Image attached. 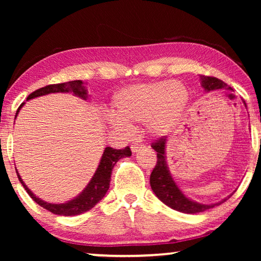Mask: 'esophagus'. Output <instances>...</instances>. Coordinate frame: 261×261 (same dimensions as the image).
Returning <instances> with one entry per match:
<instances>
[{
  "label": "esophagus",
  "mask_w": 261,
  "mask_h": 261,
  "mask_svg": "<svg viewBox=\"0 0 261 261\" xmlns=\"http://www.w3.org/2000/svg\"><path fill=\"white\" fill-rule=\"evenodd\" d=\"M144 148H145L144 145H139V144L131 145V151H132V153H137V152H139V151H141V149H144Z\"/></svg>",
  "instance_id": "esophagus-1"
}]
</instances>
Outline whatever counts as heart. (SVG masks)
<instances>
[{
    "mask_svg": "<svg viewBox=\"0 0 261 261\" xmlns=\"http://www.w3.org/2000/svg\"><path fill=\"white\" fill-rule=\"evenodd\" d=\"M189 90L180 82L136 84L122 88L113 100V113L121 127L146 123L153 136H166L182 122L189 106Z\"/></svg>",
    "mask_w": 261,
    "mask_h": 261,
    "instance_id": "1",
    "label": "heart"
}]
</instances>
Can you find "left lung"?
Returning <instances> with one entry per match:
<instances>
[{"label": "left lung", "instance_id": "8db88e82", "mask_svg": "<svg viewBox=\"0 0 261 261\" xmlns=\"http://www.w3.org/2000/svg\"><path fill=\"white\" fill-rule=\"evenodd\" d=\"M199 78L201 82V86L205 90V92L222 90V88L231 90L230 86H228L226 83L220 81V79L215 77L199 76ZM243 102L245 105V101H243ZM166 138H160L158 141H155V143L152 144L153 149L156 152L158 161L155 168H154L152 171L151 177H149V183H151L153 192L155 193V196L163 202V204L169 206L170 208H173L175 211L182 212V213L197 214L200 213V212H205L210 208H213V207L222 204V202L227 200V198H224L223 200L216 202V204L205 205L190 199V198L185 196L182 192V190L178 188V185L176 184L173 176L170 175L169 168H168L166 161ZM230 196L228 198H230Z\"/></svg>", "mask_w": 261, "mask_h": 261}]
</instances>
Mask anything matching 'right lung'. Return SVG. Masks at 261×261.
<instances>
[{"label": "right lung", "mask_w": 261, "mask_h": 261, "mask_svg": "<svg viewBox=\"0 0 261 261\" xmlns=\"http://www.w3.org/2000/svg\"><path fill=\"white\" fill-rule=\"evenodd\" d=\"M69 92H71L73 95H76L83 100H86L88 98L87 90L86 87L84 86V83L82 81H72V82H67L62 84H54V85H48L42 88H39V90L34 91L33 93H31L28 96L26 101L38 98V96L50 94V93H69ZM24 105L25 102L21 103L19 106V108L17 109L15 118L18 116L19 110ZM131 154L132 153L129 146L123 149H114L112 147H106L102 156H101V160L99 162V166L96 168L95 173L93 175V177L91 178V180L88 182L85 189H84L77 197H74L73 199L69 200L67 202H62V204H51V202H47L45 200L40 199V198H38L28 188V185L24 183V180L21 179L18 170L17 169H16V173H17V176H18L19 182L26 190V192L29 193V196L32 198L37 204H39L41 207H43V208H46L47 211H49L54 214L63 215V216H73V215H79L82 213H85V212L93 208V207L98 204L101 199H102L109 189L110 176H112L114 166L116 165V162L120 160V159L131 156Z\"/></svg>", "instance_id": "1"}]
</instances>
